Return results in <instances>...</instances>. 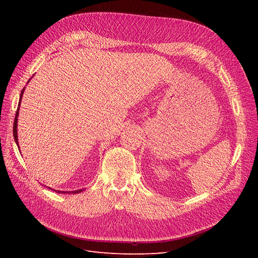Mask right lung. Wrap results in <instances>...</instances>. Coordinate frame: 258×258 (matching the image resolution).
Returning a JSON list of instances; mask_svg holds the SVG:
<instances>
[{"instance_id": "1", "label": "right lung", "mask_w": 258, "mask_h": 258, "mask_svg": "<svg viewBox=\"0 0 258 258\" xmlns=\"http://www.w3.org/2000/svg\"><path fill=\"white\" fill-rule=\"evenodd\" d=\"M23 91H25V88H23L21 90V93H20V98H19V103H18V107H17V112H16V116H15V120H14V129H13V134H14V139H15V142H16V144L19 146L18 144V137H17V122H18V115H19V106H20V102H21V98H22V95H23ZM51 189V188H50ZM56 192H59V194H77V192H81L83 191L84 189H79V190H73V191H61V190H56L53 189Z\"/></svg>"}]
</instances>
